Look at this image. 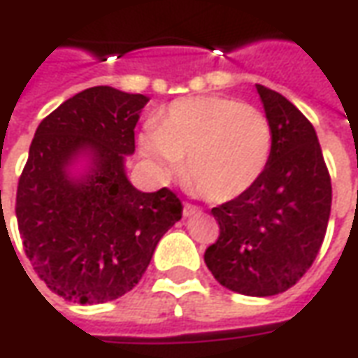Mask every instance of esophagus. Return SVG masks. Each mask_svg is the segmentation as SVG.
Returning <instances> with one entry per match:
<instances>
[{
    "label": "esophagus",
    "instance_id": "obj_1",
    "mask_svg": "<svg viewBox=\"0 0 358 358\" xmlns=\"http://www.w3.org/2000/svg\"><path fill=\"white\" fill-rule=\"evenodd\" d=\"M195 213H199V207H195L194 203H184V217H192Z\"/></svg>",
    "mask_w": 358,
    "mask_h": 358
}]
</instances>
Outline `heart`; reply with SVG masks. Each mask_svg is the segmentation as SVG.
I'll return each instance as SVG.
<instances>
[{"instance_id": "obj_1", "label": "heart", "mask_w": 358, "mask_h": 358, "mask_svg": "<svg viewBox=\"0 0 358 358\" xmlns=\"http://www.w3.org/2000/svg\"><path fill=\"white\" fill-rule=\"evenodd\" d=\"M157 172L171 178L184 162L187 187L209 201H230L263 176L272 126L263 110L222 95L172 101L141 136Z\"/></svg>"}]
</instances>
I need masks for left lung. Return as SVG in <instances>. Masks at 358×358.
<instances>
[{"label":"left lung","mask_w":358,"mask_h":358,"mask_svg":"<svg viewBox=\"0 0 358 358\" xmlns=\"http://www.w3.org/2000/svg\"><path fill=\"white\" fill-rule=\"evenodd\" d=\"M272 126V155L245 194L213 207L218 240L205 263L232 292L268 297L299 282L320 251L331 180L313 124L292 101L257 84Z\"/></svg>","instance_id":"left-lung-1"}]
</instances>
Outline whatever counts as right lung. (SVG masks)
Masks as SVG:
<instances>
[{"mask_svg": "<svg viewBox=\"0 0 358 358\" xmlns=\"http://www.w3.org/2000/svg\"><path fill=\"white\" fill-rule=\"evenodd\" d=\"M149 99L109 86L73 95L43 118L17 187V222L38 278L63 299L94 305L138 284L166 230L182 218L169 187L143 194L128 182L134 128ZM80 155L90 171L73 179Z\"/></svg>", "mask_w": 358, "mask_h": 358, "instance_id": "add662e5", "label": "right lung"}]
</instances>
